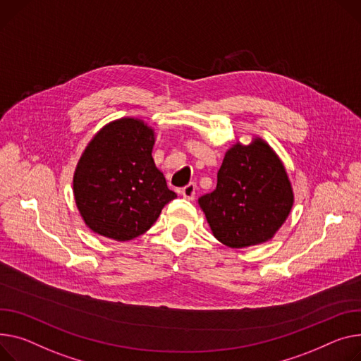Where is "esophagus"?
<instances>
[{
  "label": "esophagus",
  "mask_w": 361,
  "mask_h": 361,
  "mask_svg": "<svg viewBox=\"0 0 361 361\" xmlns=\"http://www.w3.org/2000/svg\"><path fill=\"white\" fill-rule=\"evenodd\" d=\"M196 184L195 183H190L188 185H185L184 188H181V195L184 199L187 200H195V196H196Z\"/></svg>",
  "instance_id": "1"
}]
</instances>
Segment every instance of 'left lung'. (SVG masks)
<instances>
[{
	"instance_id": "left-lung-1",
	"label": "left lung",
	"mask_w": 361,
	"mask_h": 361,
	"mask_svg": "<svg viewBox=\"0 0 361 361\" xmlns=\"http://www.w3.org/2000/svg\"><path fill=\"white\" fill-rule=\"evenodd\" d=\"M295 195L286 168L269 143L255 136L226 151L212 193L199 199L213 236L229 248L270 241L286 222Z\"/></svg>"
}]
</instances>
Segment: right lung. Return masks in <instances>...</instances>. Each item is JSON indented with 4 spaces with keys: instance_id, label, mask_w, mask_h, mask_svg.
Listing matches in <instances>:
<instances>
[{
    "instance_id": "1",
    "label": "right lung",
    "mask_w": 361,
    "mask_h": 361,
    "mask_svg": "<svg viewBox=\"0 0 361 361\" xmlns=\"http://www.w3.org/2000/svg\"><path fill=\"white\" fill-rule=\"evenodd\" d=\"M155 132L143 120L116 118L84 149L72 180L74 199L85 225L114 241L145 233L162 207L177 197L158 170Z\"/></svg>"
}]
</instances>
